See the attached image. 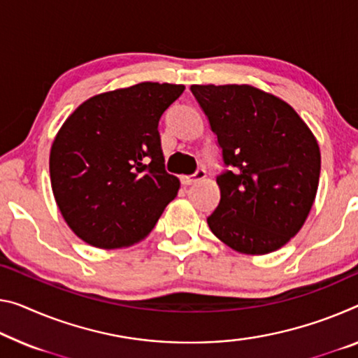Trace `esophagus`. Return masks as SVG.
<instances>
[{
  "mask_svg": "<svg viewBox=\"0 0 358 358\" xmlns=\"http://www.w3.org/2000/svg\"><path fill=\"white\" fill-rule=\"evenodd\" d=\"M205 176H206V171H205V169H203V168H198L194 174L182 176V178H180V180H182V184H184V185H190V184L196 182V180L203 179V178H205Z\"/></svg>",
  "mask_w": 358,
  "mask_h": 358,
  "instance_id": "34e87169",
  "label": "esophagus"
}]
</instances>
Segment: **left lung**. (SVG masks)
Segmentation results:
<instances>
[{
	"label": "left lung",
	"instance_id": "8db88e82",
	"mask_svg": "<svg viewBox=\"0 0 358 358\" xmlns=\"http://www.w3.org/2000/svg\"><path fill=\"white\" fill-rule=\"evenodd\" d=\"M221 148V200L211 232L246 255H267L299 232L315 200L320 148L293 107L248 85L190 87Z\"/></svg>",
	"mask_w": 358,
	"mask_h": 358
}]
</instances>
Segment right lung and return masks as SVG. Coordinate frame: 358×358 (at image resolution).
I'll return each instance as SVG.
<instances>
[{"label": "right lung", "mask_w": 358, "mask_h": 358, "mask_svg": "<svg viewBox=\"0 0 358 358\" xmlns=\"http://www.w3.org/2000/svg\"><path fill=\"white\" fill-rule=\"evenodd\" d=\"M185 87L139 83L87 99L56 136L49 173L69 227L97 248L147 236L179 190L166 173L158 123Z\"/></svg>", "instance_id": "add662e5"}]
</instances>
